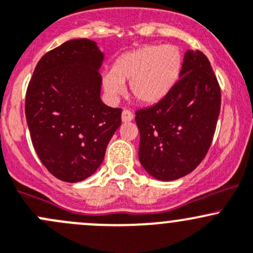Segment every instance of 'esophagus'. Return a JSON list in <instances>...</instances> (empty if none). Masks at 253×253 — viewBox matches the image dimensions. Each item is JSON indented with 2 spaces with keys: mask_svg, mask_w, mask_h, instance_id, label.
Segmentation results:
<instances>
[{
  "mask_svg": "<svg viewBox=\"0 0 253 253\" xmlns=\"http://www.w3.org/2000/svg\"><path fill=\"white\" fill-rule=\"evenodd\" d=\"M132 118H134V116H132L131 112L127 111V109H124L123 113H122V122L123 123H129V122L132 121Z\"/></svg>",
  "mask_w": 253,
  "mask_h": 253,
  "instance_id": "1",
  "label": "esophagus"
}]
</instances>
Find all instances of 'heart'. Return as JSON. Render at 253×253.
<instances>
[{
	"label": "heart",
	"instance_id": "1",
	"mask_svg": "<svg viewBox=\"0 0 253 253\" xmlns=\"http://www.w3.org/2000/svg\"><path fill=\"white\" fill-rule=\"evenodd\" d=\"M183 67L181 50L174 45H145L121 55L112 70L102 75V87L111 99L126 92L144 106L164 101L176 86Z\"/></svg>",
	"mask_w": 253,
	"mask_h": 253
}]
</instances>
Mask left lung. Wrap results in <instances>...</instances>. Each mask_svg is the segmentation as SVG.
<instances>
[{"label":"left lung","instance_id":"1","mask_svg":"<svg viewBox=\"0 0 253 253\" xmlns=\"http://www.w3.org/2000/svg\"><path fill=\"white\" fill-rule=\"evenodd\" d=\"M220 103V87L208 57L188 50L171 93L135 112L145 171L160 181H174L196 169L211 147Z\"/></svg>","mask_w":253,"mask_h":253}]
</instances>
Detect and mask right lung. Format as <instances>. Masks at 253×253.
Returning a JSON list of instances; mask_svg holds the SVG:
<instances>
[{"instance_id":"right-lung-1","label":"right lung","mask_w":253,"mask_h":253,"mask_svg":"<svg viewBox=\"0 0 253 253\" xmlns=\"http://www.w3.org/2000/svg\"><path fill=\"white\" fill-rule=\"evenodd\" d=\"M104 54L89 39H72L39 60L27 88L32 142L47 171L76 183L97 171L122 109L101 99Z\"/></svg>"}]
</instances>
